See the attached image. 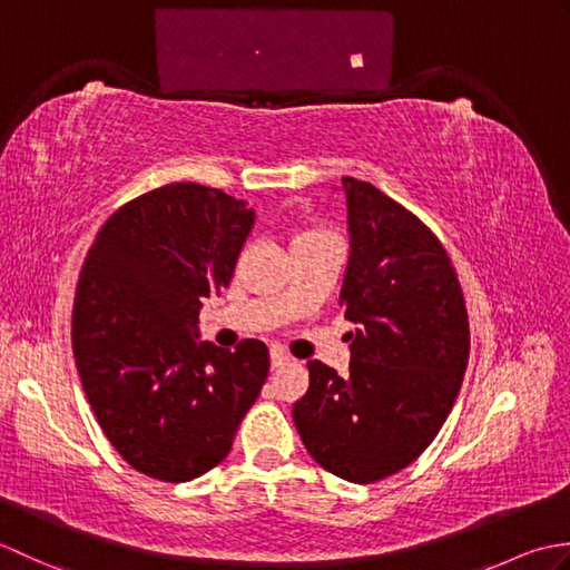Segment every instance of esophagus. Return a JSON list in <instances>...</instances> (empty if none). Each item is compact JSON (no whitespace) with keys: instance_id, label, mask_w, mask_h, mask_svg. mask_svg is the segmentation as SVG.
I'll list each match as a JSON object with an SVG mask.
<instances>
[{"instance_id":"1","label":"esophagus","mask_w":570,"mask_h":570,"mask_svg":"<svg viewBox=\"0 0 570 570\" xmlns=\"http://www.w3.org/2000/svg\"><path fill=\"white\" fill-rule=\"evenodd\" d=\"M284 365H288V355L284 353V350L274 347L272 350V367H284Z\"/></svg>"}]
</instances>
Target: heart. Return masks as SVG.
<instances>
[{
	"label": "heart",
	"mask_w": 570,
	"mask_h": 570,
	"mask_svg": "<svg viewBox=\"0 0 570 570\" xmlns=\"http://www.w3.org/2000/svg\"><path fill=\"white\" fill-rule=\"evenodd\" d=\"M304 235H331V233H325V229H306Z\"/></svg>",
	"instance_id": "b5f03b06"
}]
</instances>
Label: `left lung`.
<instances>
[{"instance_id":"1","label":"left lung","mask_w":570,"mask_h":570,"mask_svg":"<svg viewBox=\"0 0 570 570\" xmlns=\"http://www.w3.org/2000/svg\"><path fill=\"white\" fill-rule=\"evenodd\" d=\"M350 264L341 292L350 372L308 362L294 404L306 451L333 475L372 485L426 451L451 414L470 355L455 266L433 229L367 180L343 178Z\"/></svg>"}]
</instances>
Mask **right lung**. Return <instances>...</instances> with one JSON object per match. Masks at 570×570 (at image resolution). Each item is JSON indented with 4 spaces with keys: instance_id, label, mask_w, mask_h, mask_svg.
<instances>
[{
    "instance_id": "obj_1",
    "label": "right lung",
    "mask_w": 570,
    "mask_h": 570,
    "mask_svg": "<svg viewBox=\"0 0 570 570\" xmlns=\"http://www.w3.org/2000/svg\"><path fill=\"white\" fill-rule=\"evenodd\" d=\"M254 213L227 193L168 184L125 203L85 257L72 353L107 441L161 482H186L233 448L269 374V350L198 343L203 298L235 274Z\"/></svg>"
}]
</instances>
